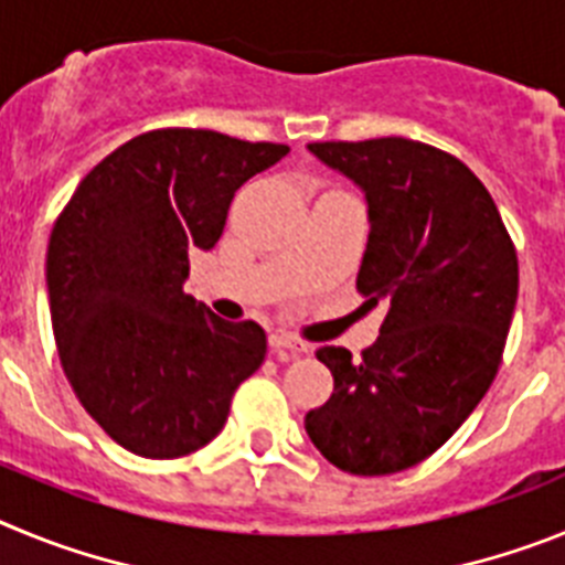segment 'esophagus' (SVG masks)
Wrapping results in <instances>:
<instances>
[{
  "label": "esophagus",
  "instance_id": "obj_1",
  "mask_svg": "<svg viewBox=\"0 0 565 565\" xmlns=\"http://www.w3.org/2000/svg\"><path fill=\"white\" fill-rule=\"evenodd\" d=\"M268 344H271V351H291V353H306L308 344L299 342L297 337L286 331H274L268 333Z\"/></svg>",
  "mask_w": 565,
  "mask_h": 565
}]
</instances>
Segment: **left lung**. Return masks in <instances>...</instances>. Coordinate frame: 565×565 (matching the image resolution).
I'll use <instances>...</instances> for the list:
<instances>
[{"label":"left lung","mask_w":565,"mask_h":565,"mask_svg":"<svg viewBox=\"0 0 565 565\" xmlns=\"http://www.w3.org/2000/svg\"><path fill=\"white\" fill-rule=\"evenodd\" d=\"M308 152L364 194L356 288L387 313L356 362L319 348L333 393L306 433L333 467L391 476L433 456L489 391L515 313L518 254L483 183L441 149L373 138Z\"/></svg>","instance_id":"1"}]
</instances>
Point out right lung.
<instances>
[{
	"instance_id": "right-lung-1",
	"label": "right lung",
	"mask_w": 565,
	"mask_h": 565,
	"mask_svg": "<svg viewBox=\"0 0 565 565\" xmlns=\"http://www.w3.org/2000/svg\"><path fill=\"white\" fill-rule=\"evenodd\" d=\"M288 154L212 129H154L78 183L47 246L58 356L84 411L143 458H181L223 430L266 359L257 322H226L183 291L248 178Z\"/></svg>"
}]
</instances>
